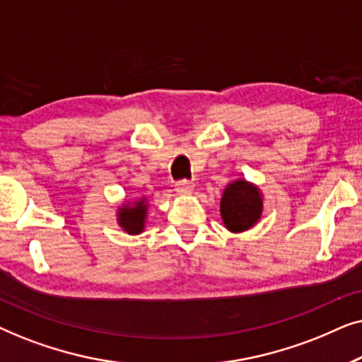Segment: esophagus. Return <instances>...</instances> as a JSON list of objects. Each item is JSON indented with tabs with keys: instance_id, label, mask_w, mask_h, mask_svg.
<instances>
[{
	"instance_id": "34e87169",
	"label": "esophagus",
	"mask_w": 362,
	"mask_h": 362,
	"mask_svg": "<svg viewBox=\"0 0 362 362\" xmlns=\"http://www.w3.org/2000/svg\"><path fill=\"white\" fill-rule=\"evenodd\" d=\"M175 187L177 192H181V194H189V192L194 189V185H192V181L189 180H180L175 182Z\"/></svg>"
}]
</instances>
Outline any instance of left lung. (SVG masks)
<instances>
[{
  "mask_svg": "<svg viewBox=\"0 0 362 362\" xmlns=\"http://www.w3.org/2000/svg\"><path fill=\"white\" fill-rule=\"evenodd\" d=\"M224 224L232 232L250 229L262 214V197L255 186L247 181H235L227 186L221 201Z\"/></svg>",
  "mask_w": 362,
  "mask_h": 362,
  "instance_id": "8db88e82",
  "label": "left lung"
}]
</instances>
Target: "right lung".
<instances>
[{
  "mask_svg": "<svg viewBox=\"0 0 362 362\" xmlns=\"http://www.w3.org/2000/svg\"><path fill=\"white\" fill-rule=\"evenodd\" d=\"M145 216H146V204L145 201L135 202V206L128 207L125 206L120 209V214H118V222L125 229L128 234H138V232L143 230V226H145Z\"/></svg>",
  "mask_w": 362,
  "mask_h": 362,
  "instance_id": "obj_1",
  "label": "right lung"
}]
</instances>
